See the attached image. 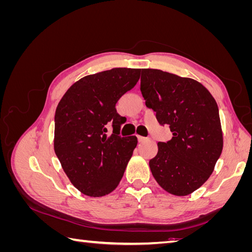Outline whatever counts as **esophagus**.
Returning a JSON list of instances; mask_svg holds the SVG:
<instances>
[{
  "label": "esophagus",
  "instance_id": "1",
  "mask_svg": "<svg viewBox=\"0 0 252 252\" xmlns=\"http://www.w3.org/2000/svg\"><path fill=\"white\" fill-rule=\"evenodd\" d=\"M138 140H139V142L141 143V142H145L146 140H148L147 138H144V136H141V135H138Z\"/></svg>",
  "mask_w": 252,
  "mask_h": 252
}]
</instances>
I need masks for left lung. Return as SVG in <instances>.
I'll return each mask as SVG.
<instances>
[{
    "instance_id": "1",
    "label": "left lung",
    "mask_w": 252,
    "mask_h": 252,
    "mask_svg": "<svg viewBox=\"0 0 252 252\" xmlns=\"http://www.w3.org/2000/svg\"><path fill=\"white\" fill-rule=\"evenodd\" d=\"M141 93L159 125L172 132L170 141L158 143L151 173L167 192L188 195L209 179L222 154L217 102L197 81L158 69H142Z\"/></svg>"
}]
</instances>
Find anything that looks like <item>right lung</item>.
Instances as JSON below:
<instances>
[{"label":"right lung","instance_id":"add662e5","mask_svg":"<svg viewBox=\"0 0 252 252\" xmlns=\"http://www.w3.org/2000/svg\"><path fill=\"white\" fill-rule=\"evenodd\" d=\"M140 71L112 68L86 75L58 104L55 152L72 185L88 196H103L117 188L138 144L134 135H119L124 118L116 104L135 86ZM108 125L113 126L110 136Z\"/></svg>","mask_w":252,"mask_h":252}]
</instances>
